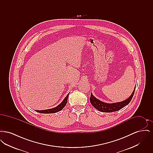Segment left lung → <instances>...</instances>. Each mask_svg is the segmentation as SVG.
<instances>
[{
    "label": "left lung",
    "instance_id": "8db88e82",
    "mask_svg": "<svg viewBox=\"0 0 153 153\" xmlns=\"http://www.w3.org/2000/svg\"><path fill=\"white\" fill-rule=\"evenodd\" d=\"M135 88L136 87H135L134 90L132 92L131 96L127 99H126V100H124L123 102H117L111 103V104L104 102L97 99L95 96H94V95L91 94L90 99H89L90 102L96 109L99 110L100 112H112L117 111L123 108L126 105H128L129 102H131V99L135 92Z\"/></svg>",
    "mask_w": 153,
    "mask_h": 153
}]
</instances>
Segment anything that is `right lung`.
Listing matches in <instances>:
<instances>
[{"label":"right lung","mask_w":153,"mask_h":153,"mask_svg":"<svg viewBox=\"0 0 153 153\" xmlns=\"http://www.w3.org/2000/svg\"><path fill=\"white\" fill-rule=\"evenodd\" d=\"M69 93L68 94V95L66 96L65 98L64 99V100L61 103H60L57 107L53 108L51 109H45V110H36V112L39 113H42V114H53V113H56L60 111L63 108L65 107L68 102V98L69 96Z\"/></svg>","instance_id":"add662e5"}]
</instances>
